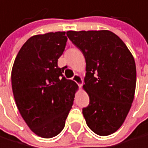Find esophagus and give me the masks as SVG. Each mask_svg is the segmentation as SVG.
Wrapping results in <instances>:
<instances>
[{
    "label": "esophagus",
    "mask_w": 148,
    "mask_h": 148,
    "mask_svg": "<svg viewBox=\"0 0 148 148\" xmlns=\"http://www.w3.org/2000/svg\"><path fill=\"white\" fill-rule=\"evenodd\" d=\"M72 79H73V81H75L78 84L79 87H81L83 85V79H82V77L78 74H75L74 77H72Z\"/></svg>",
    "instance_id": "obj_1"
}]
</instances>
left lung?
<instances>
[{
	"instance_id": "obj_1",
	"label": "left lung",
	"mask_w": 148,
	"mask_h": 148,
	"mask_svg": "<svg viewBox=\"0 0 148 148\" xmlns=\"http://www.w3.org/2000/svg\"><path fill=\"white\" fill-rule=\"evenodd\" d=\"M86 62L84 89L90 98L83 108L86 124L100 136L115 133L134 99L136 66L124 42L109 30L67 31Z\"/></svg>"
}]
</instances>
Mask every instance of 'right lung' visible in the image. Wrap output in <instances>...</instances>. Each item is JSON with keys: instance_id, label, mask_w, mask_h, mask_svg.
Returning a JSON list of instances; mask_svg holds the SVG:
<instances>
[{"instance_id": "right-lung-1", "label": "right lung", "mask_w": 148, "mask_h": 148, "mask_svg": "<svg viewBox=\"0 0 148 148\" xmlns=\"http://www.w3.org/2000/svg\"><path fill=\"white\" fill-rule=\"evenodd\" d=\"M66 42L65 32L33 36L18 52L12 68L17 108L30 130L42 138L62 132L78 87L58 65Z\"/></svg>"}]
</instances>
